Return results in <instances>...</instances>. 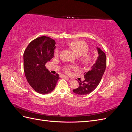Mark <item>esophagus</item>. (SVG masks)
Here are the masks:
<instances>
[{
  "label": "esophagus",
  "mask_w": 132,
  "mask_h": 132,
  "mask_svg": "<svg viewBox=\"0 0 132 132\" xmlns=\"http://www.w3.org/2000/svg\"><path fill=\"white\" fill-rule=\"evenodd\" d=\"M64 78H69L68 77H67V76H65V75H64Z\"/></svg>",
  "instance_id": "esophagus-1"
}]
</instances>
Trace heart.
Masks as SVG:
<instances>
[{
  "mask_svg": "<svg viewBox=\"0 0 132 132\" xmlns=\"http://www.w3.org/2000/svg\"><path fill=\"white\" fill-rule=\"evenodd\" d=\"M68 46L77 56H81L80 57V61L83 64L89 65L93 62V57L92 55L87 53L89 51V46L85 42L82 41H72L69 43ZM59 53V50L58 49L55 50L54 51L55 56H58ZM69 69V68L67 67L65 70L66 71H68Z\"/></svg>",
  "mask_w": 132,
  "mask_h": 132,
  "instance_id": "heart-1",
  "label": "heart"
}]
</instances>
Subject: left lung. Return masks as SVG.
<instances>
[{"label": "left lung", "mask_w": 132, "mask_h": 132, "mask_svg": "<svg viewBox=\"0 0 132 132\" xmlns=\"http://www.w3.org/2000/svg\"><path fill=\"white\" fill-rule=\"evenodd\" d=\"M98 56L91 69L84 73L85 80L79 81V86L73 90L78 95L89 94L93 91L100 82L106 67V56L105 53L99 48H97Z\"/></svg>", "instance_id": "1"}]
</instances>
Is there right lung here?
I'll return each mask as SVG.
<instances>
[{
	"label": "right lung",
	"mask_w": 132,
	"mask_h": 132,
	"mask_svg": "<svg viewBox=\"0 0 132 132\" xmlns=\"http://www.w3.org/2000/svg\"><path fill=\"white\" fill-rule=\"evenodd\" d=\"M55 42L47 36L35 39L23 53V70L30 86L37 93L47 94L56 86L59 75L51 74L45 66L53 57Z\"/></svg>",
	"instance_id": "1"
}]
</instances>
